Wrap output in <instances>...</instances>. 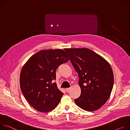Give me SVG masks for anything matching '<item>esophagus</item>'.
Instances as JSON below:
<instances>
[{
	"mask_svg": "<svg viewBox=\"0 0 130 130\" xmlns=\"http://www.w3.org/2000/svg\"><path fill=\"white\" fill-rule=\"evenodd\" d=\"M70 89H71V88H66V89H65V90H66V91L67 92H69L70 91Z\"/></svg>",
	"mask_w": 130,
	"mask_h": 130,
	"instance_id": "34e87169",
	"label": "esophagus"
}]
</instances>
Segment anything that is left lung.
Instances as JSON below:
<instances>
[{"label": "left lung", "instance_id": "obj_1", "mask_svg": "<svg viewBox=\"0 0 130 130\" xmlns=\"http://www.w3.org/2000/svg\"><path fill=\"white\" fill-rule=\"evenodd\" d=\"M78 73L81 88L74 101L83 109L93 111L101 107L110 95L113 74L109 63L102 57L87 48H65Z\"/></svg>", "mask_w": 130, "mask_h": 130}]
</instances>
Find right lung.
<instances>
[{"mask_svg": "<svg viewBox=\"0 0 130 130\" xmlns=\"http://www.w3.org/2000/svg\"><path fill=\"white\" fill-rule=\"evenodd\" d=\"M69 60L63 50H42L32 56L24 65L20 77L21 91L35 109L41 112L53 110L63 93L58 89L56 71Z\"/></svg>", "mask_w": 130, "mask_h": 130, "instance_id": "add662e5", "label": "right lung"}]
</instances>
